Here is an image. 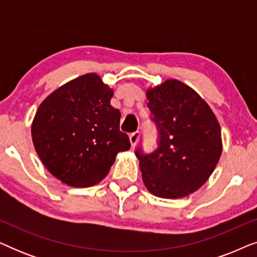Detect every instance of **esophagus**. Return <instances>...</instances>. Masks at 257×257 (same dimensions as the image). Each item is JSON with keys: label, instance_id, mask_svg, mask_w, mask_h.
Listing matches in <instances>:
<instances>
[{"label": "esophagus", "instance_id": "obj_1", "mask_svg": "<svg viewBox=\"0 0 257 257\" xmlns=\"http://www.w3.org/2000/svg\"><path fill=\"white\" fill-rule=\"evenodd\" d=\"M140 139V132L139 131H136L130 135V143H131V146L135 147L137 145V143L139 142Z\"/></svg>", "mask_w": 257, "mask_h": 257}]
</instances>
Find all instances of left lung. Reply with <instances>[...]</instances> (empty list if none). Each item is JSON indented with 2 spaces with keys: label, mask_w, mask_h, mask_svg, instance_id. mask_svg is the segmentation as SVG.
<instances>
[{
  "label": "left lung",
  "mask_w": 257,
  "mask_h": 257,
  "mask_svg": "<svg viewBox=\"0 0 257 257\" xmlns=\"http://www.w3.org/2000/svg\"><path fill=\"white\" fill-rule=\"evenodd\" d=\"M146 98L160 138L152 153L136 151L144 185L159 198H184L198 191L219 163L220 124L209 105L180 80L151 87Z\"/></svg>",
  "instance_id": "left-lung-1"
}]
</instances>
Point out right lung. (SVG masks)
<instances>
[{
    "instance_id": "obj_1",
    "label": "right lung",
    "mask_w": 257,
    "mask_h": 257,
    "mask_svg": "<svg viewBox=\"0 0 257 257\" xmlns=\"http://www.w3.org/2000/svg\"><path fill=\"white\" fill-rule=\"evenodd\" d=\"M113 90L97 73L58 87L42 101L31 124L35 150L50 173L72 187H90L106 177L115 156L131 147L119 130Z\"/></svg>"
}]
</instances>
